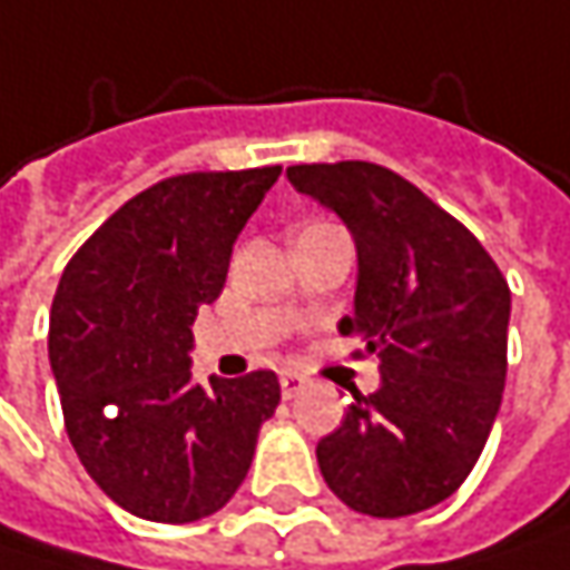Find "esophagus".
<instances>
[{
  "label": "esophagus",
  "instance_id": "obj_1",
  "mask_svg": "<svg viewBox=\"0 0 570 570\" xmlns=\"http://www.w3.org/2000/svg\"><path fill=\"white\" fill-rule=\"evenodd\" d=\"M302 389H305V380H302V376H295V373H285V376H282V395H285V399H295Z\"/></svg>",
  "mask_w": 570,
  "mask_h": 570
}]
</instances>
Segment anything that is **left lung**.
I'll return each instance as SVG.
<instances>
[{
	"instance_id": "obj_1",
	"label": "left lung",
	"mask_w": 570,
	"mask_h": 570,
	"mask_svg": "<svg viewBox=\"0 0 570 570\" xmlns=\"http://www.w3.org/2000/svg\"><path fill=\"white\" fill-rule=\"evenodd\" d=\"M288 181L353 233L360 278L341 334L383 370L317 441L321 473L366 515L438 507L468 480L503 402L507 278L468 226L383 165H292Z\"/></svg>"
}]
</instances>
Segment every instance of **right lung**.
<instances>
[{
  "label": "right lung",
  "mask_w": 570,
  "mask_h": 570,
  "mask_svg": "<svg viewBox=\"0 0 570 570\" xmlns=\"http://www.w3.org/2000/svg\"><path fill=\"white\" fill-rule=\"evenodd\" d=\"M282 165L145 187L73 253L48 356L67 438L102 493L148 522H194L246 480L282 389L272 370L190 380V324L220 298L233 243Z\"/></svg>",
  "instance_id": "obj_1"
}]
</instances>
